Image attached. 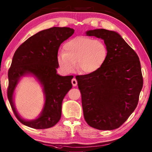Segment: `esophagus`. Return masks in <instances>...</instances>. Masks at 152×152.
Segmentation results:
<instances>
[{
	"label": "esophagus",
	"mask_w": 152,
	"mask_h": 152,
	"mask_svg": "<svg viewBox=\"0 0 152 152\" xmlns=\"http://www.w3.org/2000/svg\"><path fill=\"white\" fill-rule=\"evenodd\" d=\"M71 82H72V84L73 86H76L77 84H78V82H77V80L76 78H73Z\"/></svg>",
	"instance_id": "esophagus-1"
}]
</instances>
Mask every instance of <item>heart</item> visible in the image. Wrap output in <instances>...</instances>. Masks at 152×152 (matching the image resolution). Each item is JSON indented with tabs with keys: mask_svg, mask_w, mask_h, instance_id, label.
Returning a JSON list of instances; mask_svg holds the SVG:
<instances>
[{
	"mask_svg": "<svg viewBox=\"0 0 152 152\" xmlns=\"http://www.w3.org/2000/svg\"><path fill=\"white\" fill-rule=\"evenodd\" d=\"M63 50L57 55V62L65 74L74 72L76 66L80 73H94L104 64L108 53L104 42L83 36L68 41Z\"/></svg>",
	"mask_w": 152,
	"mask_h": 152,
	"instance_id": "obj_1",
	"label": "heart"
}]
</instances>
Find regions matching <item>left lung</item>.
Wrapping results in <instances>:
<instances>
[{
    "instance_id": "1",
    "label": "left lung",
    "mask_w": 152,
    "mask_h": 152,
    "mask_svg": "<svg viewBox=\"0 0 152 152\" xmlns=\"http://www.w3.org/2000/svg\"><path fill=\"white\" fill-rule=\"evenodd\" d=\"M86 34L102 38L108 53L99 70L76 76L83 116L87 124L96 129H115L138 104L143 86L139 58L116 32L101 28Z\"/></svg>"
}]
</instances>
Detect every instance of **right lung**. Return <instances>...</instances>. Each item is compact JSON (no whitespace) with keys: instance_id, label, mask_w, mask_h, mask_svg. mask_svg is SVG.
Masks as SVG:
<instances>
[{"instance_id":"obj_1","label":"right lung","mask_w":152,"mask_h":152,"mask_svg":"<svg viewBox=\"0 0 152 152\" xmlns=\"http://www.w3.org/2000/svg\"><path fill=\"white\" fill-rule=\"evenodd\" d=\"M74 33L73 28L69 27L50 28L28 38L16 50L8 70L7 95L15 117L23 125L43 129L53 127L61 119L63 100L72 88L73 76H61L57 74V53L61 44ZM28 73L40 82L45 95L44 108L39 118L31 121L19 116L12 100L18 80Z\"/></svg>"}]
</instances>
